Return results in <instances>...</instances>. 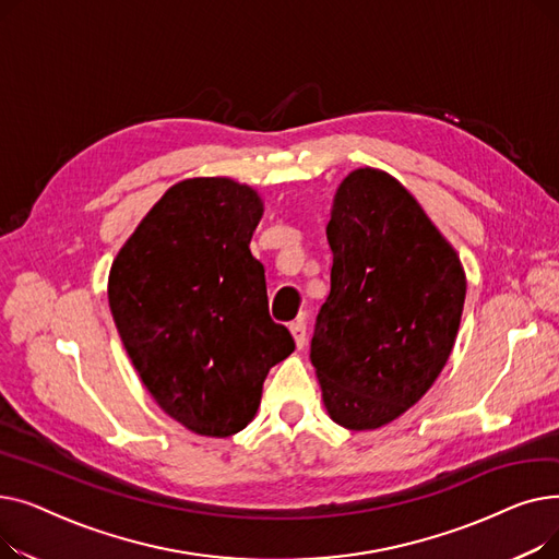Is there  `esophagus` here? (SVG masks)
Returning a JSON list of instances; mask_svg holds the SVG:
<instances>
[{
    "label": "esophagus",
    "mask_w": 559,
    "mask_h": 559,
    "mask_svg": "<svg viewBox=\"0 0 559 559\" xmlns=\"http://www.w3.org/2000/svg\"><path fill=\"white\" fill-rule=\"evenodd\" d=\"M289 333H292V337H295V342H297V346H299V348H304V346H306V342H308V333H306V321H304V319L292 321V324H289Z\"/></svg>",
    "instance_id": "1"
}]
</instances>
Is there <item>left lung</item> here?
<instances>
[{"label": "left lung", "instance_id": "obj_1", "mask_svg": "<svg viewBox=\"0 0 559 559\" xmlns=\"http://www.w3.org/2000/svg\"><path fill=\"white\" fill-rule=\"evenodd\" d=\"M326 235L331 295L317 314L310 360L331 419L376 430L413 407L444 369L466 276L419 201L373 167L340 183Z\"/></svg>", "mask_w": 559, "mask_h": 559}]
</instances>
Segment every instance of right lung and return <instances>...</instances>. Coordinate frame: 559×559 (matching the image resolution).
<instances>
[{
  "instance_id": "right-lung-1",
  "label": "right lung",
  "mask_w": 559,
  "mask_h": 559,
  "mask_svg": "<svg viewBox=\"0 0 559 559\" xmlns=\"http://www.w3.org/2000/svg\"><path fill=\"white\" fill-rule=\"evenodd\" d=\"M262 199L226 176L171 186L117 253L108 304L127 354L165 413L228 437L255 417L270 369L295 350L270 317L251 255Z\"/></svg>"
}]
</instances>
